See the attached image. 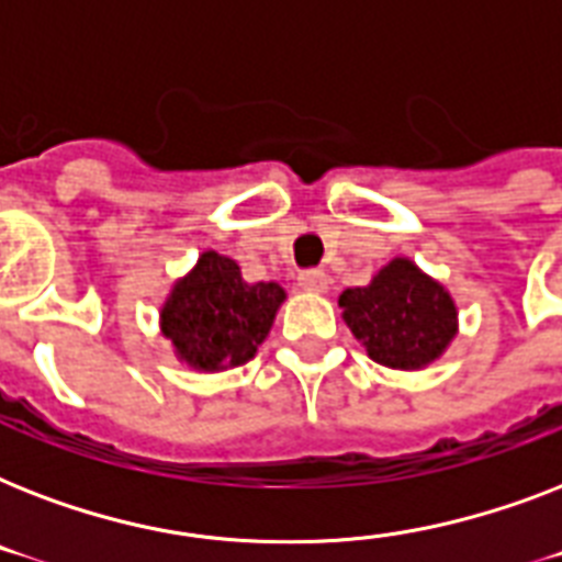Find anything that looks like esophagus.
I'll return each instance as SVG.
<instances>
[{
  "label": "esophagus",
  "instance_id": "esophagus-1",
  "mask_svg": "<svg viewBox=\"0 0 562 562\" xmlns=\"http://www.w3.org/2000/svg\"><path fill=\"white\" fill-rule=\"evenodd\" d=\"M300 289L324 294V291L329 289V277H326L324 271H303L300 273Z\"/></svg>",
  "mask_w": 562,
  "mask_h": 562
}]
</instances>
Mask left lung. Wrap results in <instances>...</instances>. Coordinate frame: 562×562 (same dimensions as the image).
I'll use <instances>...</instances> for the list:
<instances>
[{
  "label": "left lung",
  "instance_id": "obj_1",
  "mask_svg": "<svg viewBox=\"0 0 562 562\" xmlns=\"http://www.w3.org/2000/svg\"><path fill=\"white\" fill-rule=\"evenodd\" d=\"M344 324L375 364L423 370L435 364L458 335V306L443 282L396 256L361 289L338 297Z\"/></svg>",
  "mask_w": 562,
  "mask_h": 562
}]
</instances>
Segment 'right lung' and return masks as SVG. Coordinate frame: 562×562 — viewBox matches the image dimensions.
Returning a JSON list of instances; mask_svg holds the SVG:
<instances>
[{
  "mask_svg": "<svg viewBox=\"0 0 562 562\" xmlns=\"http://www.w3.org/2000/svg\"><path fill=\"white\" fill-rule=\"evenodd\" d=\"M282 303L280 282H245L236 259L203 250L192 271L171 285L160 333L192 370L241 368L262 347Z\"/></svg>",
  "mask_w": 562,
  "mask_h": 562,
  "instance_id": "1",
  "label": "right lung"
}]
</instances>
